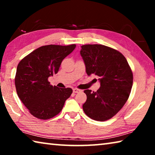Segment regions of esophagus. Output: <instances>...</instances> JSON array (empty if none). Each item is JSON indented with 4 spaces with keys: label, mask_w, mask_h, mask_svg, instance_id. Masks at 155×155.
Returning <instances> with one entry per match:
<instances>
[{
    "label": "esophagus",
    "mask_w": 155,
    "mask_h": 155,
    "mask_svg": "<svg viewBox=\"0 0 155 155\" xmlns=\"http://www.w3.org/2000/svg\"><path fill=\"white\" fill-rule=\"evenodd\" d=\"M81 91V90H78V89H77V88L73 89V92H74V93H78Z\"/></svg>",
    "instance_id": "34e87169"
}]
</instances>
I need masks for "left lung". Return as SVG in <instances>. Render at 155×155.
Returning a JSON list of instances; mask_svg holds the SVG:
<instances>
[{
  "label": "left lung",
  "instance_id": "left-lung-1",
  "mask_svg": "<svg viewBox=\"0 0 155 155\" xmlns=\"http://www.w3.org/2000/svg\"><path fill=\"white\" fill-rule=\"evenodd\" d=\"M81 55L88 76L100 77L96 91L85 90V114L96 121L111 119L124 105L133 86V72L124 56L114 48L101 44L81 46Z\"/></svg>",
  "mask_w": 155,
  "mask_h": 155
}]
</instances>
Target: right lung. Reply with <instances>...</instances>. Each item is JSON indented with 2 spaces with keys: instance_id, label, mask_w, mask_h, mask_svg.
<instances>
[{
  "instance_id": "1",
  "label": "right lung",
  "mask_w": 155,
  "mask_h": 155,
  "mask_svg": "<svg viewBox=\"0 0 155 155\" xmlns=\"http://www.w3.org/2000/svg\"><path fill=\"white\" fill-rule=\"evenodd\" d=\"M75 48V44L43 46L31 52L18 64L15 89L19 98L34 117L41 120L54 117L71 96V88L52 86L48 78L58 72L63 59Z\"/></svg>"
}]
</instances>
